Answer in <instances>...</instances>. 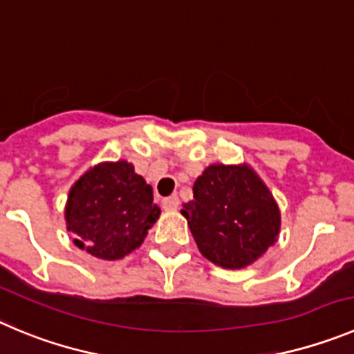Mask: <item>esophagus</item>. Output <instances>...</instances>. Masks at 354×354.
<instances>
[{
	"label": "esophagus",
	"instance_id": "esophagus-1",
	"mask_svg": "<svg viewBox=\"0 0 354 354\" xmlns=\"http://www.w3.org/2000/svg\"><path fill=\"white\" fill-rule=\"evenodd\" d=\"M162 206H164V209L167 211H176L178 206H180V199H178L176 196L166 197V199L162 201Z\"/></svg>",
	"mask_w": 354,
	"mask_h": 354
}]
</instances>
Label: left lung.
Returning <instances> with one entry per match:
<instances>
[{
  "instance_id": "8db88e82",
  "label": "left lung",
  "mask_w": 354,
  "mask_h": 354,
  "mask_svg": "<svg viewBox=\"0 0 354 354\" xmlns=\"http://www.w3.org/2000/svg\"><path fill=\"white\" fill-rule=\"evenodd\" d=\"M199 252L223 269H244L277 241L281 213L267 185L248 164H211L183 204Z\"/></svg>"
}]
</instances>
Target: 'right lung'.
<instances>
[{"label": "right lung", "instance_id": "add662e5", "mask_svg": "<svg viewBox=\"0 0 354 354\" xmlns=\"http://www.w3.org/2000/svg\"><path fill=\"white\" fill-rule=\"evenodd\" d=\"M160 216L153 190L127 160L99 162L69 188L64 218L73 243L101 260H120L143 244Z\"/></svg>", "mask_w": 354, "mask_h": 354}]
</instances>
